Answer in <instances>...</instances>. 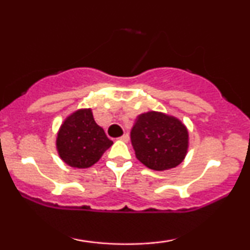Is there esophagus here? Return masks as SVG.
<instances>
[{
  "label": "esophagus",
  "mask_w": 250,
  "mask_h": 250,
  "mask_svg": "<svg viewBox=\"0 0 250 250\" xmlns=\"http://www.w3.org/2000/svg\"><path fill=\"white\" fill-rule=\"evenodd\" d=\"M120 140L123 142H128L129 141V135L128 134H123L121 137H120Z\"/></svg>",
  "instance_id": "obj_1"
}]
</instances>
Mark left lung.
Instances as JSON below:
<instances>
[{
  "instance_id": "1",
  "label": "left lung",
  "mask_w": 250,
  "mask_h": 250,
  "mask_svg": "<svg viewBox=\"0 0 250 250\" xmlns=\"http://www.w3.org/2000/svg\"><path fill=\"white\" fill-rule=\"evenodd\" d=\"M136 159L146 167L162 171L175 168L188 150V130L174 116L148 111L137 116L130 131Z\"/></svg>"
}]
</instances>
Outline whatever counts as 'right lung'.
Here are the masks:
<instances>
[{
    "label": "right lung",
    "mask_w": 250,
    "mask_h": 250,
    "mask_svg": "<svg viewBox=\"0 0 250 250\" xmlns=\"http://www.w3.org/2000/svg\"><path fill=\"white\" fill-rule=\"evenodd\" d=\"M113 145L94 120L91 109H79L62 123L56 148L63 162L74 168H89Z\"/></svg>",
    "instance_id": "add662e5"
}]
</instances>
